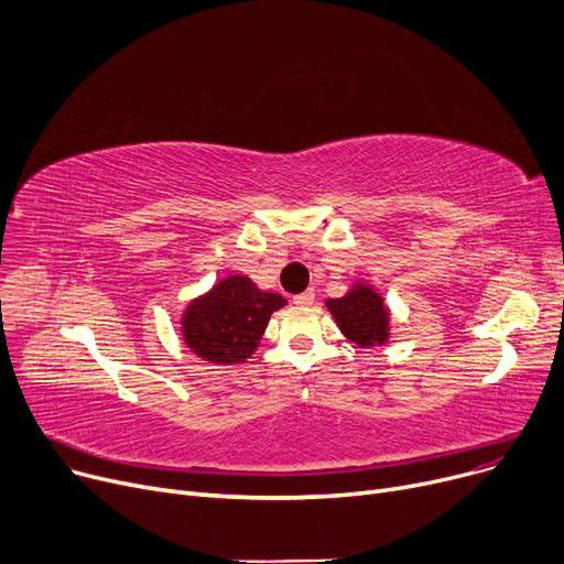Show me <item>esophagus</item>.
Returning <instances> with one entry per match:
<instances>
[{
	"label": "esophagus",
	"instance_id": "34e87169",
	"mask_svg": "<svg viewBox=\"0 0 564 564\" xmlns=\"http://www.w3.org/2000/svg\"><path fill=\"white\" fill-rule=\"evenodd\" d=\"M292 302L297 304V306H311L313 302H315V290L313 288H308L306 292H300V294H294L292 297Z\"/></svg>",
	"mask_w": 564,
	"mask_h": 564
}]
</instances>
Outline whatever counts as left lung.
I'll use <instances>...</instances> for the list:
<instances>
[{"label": "left lung", "instance_id": "8db88e82", "mask_svg": "<svg viewBox=\"0 0 564 564\" xmlns=\"http://www.w3.org/2000/svg\"><path fill=\"white\" fill-rule=\"evenodd\" d=\"M340 334L357 347H383L391 338V308L368 281H354L343 297L324 302Z\"/></svg>", "mask_w": 564, "mask_h": 564}]
</instances>
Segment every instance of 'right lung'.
Returning a JSON list of instances; mask_svg holds the SVG:
<instances>
[{"label":"right lung","mask_w":564,"mask_h":564,"mask_svg":"<svg viewBox=\"0 0 564 564\" xmlns=\"http://www.w3.org/2000/svg\"><path fill=\"white\" fill-rule=\"evenodd\" d=\"M285 304L281 294L260 290L249 276L230 274L185 306L181 334L203 361L245 364L258 349L272 313Z\"/></svg>","instance_id":"right-lung-1"}]
</instances>
